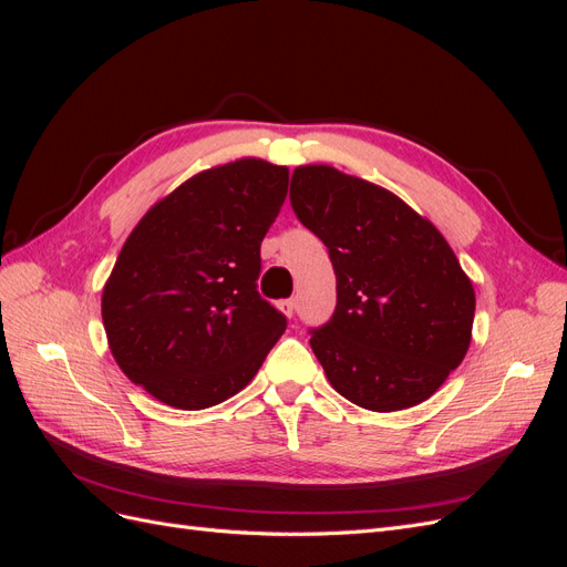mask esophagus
I'll list each match as a JSON object with an SVG mask.
<instances>
[{
	"label": "esophagus",
	"instance_id": "34e87169",
	"mask_svg": "<svg viewBox=\"0 0 567 567\" xmlns=\"http://www.w3.org/2000/svg\"><path fill=\"white\" fill-rule=\"evenodd\" d=\"M279 305H281V312H284L286 317H293V315L298 312V298H288V300H281Z\"/></svg>",
	"mask_w": 567,
	"mask_h": 567
}]
</instances>
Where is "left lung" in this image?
Wrapping results in <instances>:
<instances>
[{
  "instance_id": "obj_1",
  "label": "left lung",
  "mask_w": 567,
  "mask_h": 567,
  "mask_svg": "<svg viewBox=\"0 0 567 567\" xmlns=\"http://www.w3.org/2000/svg\"><path fill=\"white\" fill-rule=\"evenodd\" d=\"M290 205L336 271V310L310 329L326 379L371 411L431 398L466 357L475 315L444 236L385 188L329 165L296 169Z\"/></svg>"
}]
</instances>
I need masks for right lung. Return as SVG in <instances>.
Instances as JSON below:
<instances>
[{
    "instance_id": "1",
    "label": "right lung",
    "mask_w": 567,
    "mask_h": 567,
    "mask_svg": "<svg viewBox=\"0 0 567 567\" xmlns=\"http://www.w3.org/2000/svg\"><path fill=\"white\" fill-rule=\"evenodd\" d=\"M288 169L244 158L184 182L117 255L101 317L117 367L153 398L196 411L244 390L286 329L257 293L260 246Z\"/></svg>"
}]
</instances>
